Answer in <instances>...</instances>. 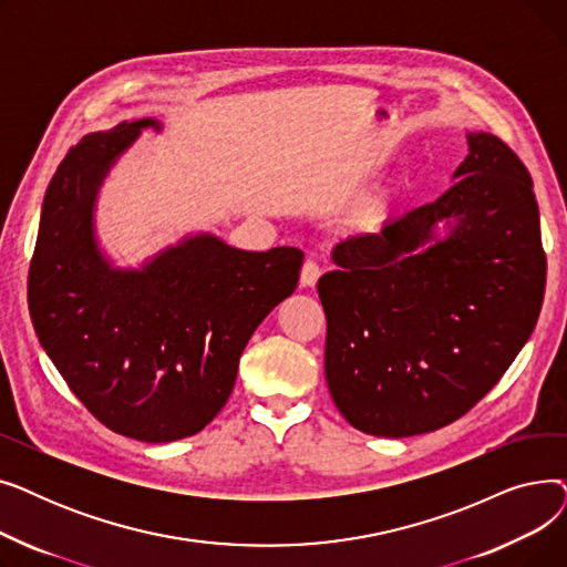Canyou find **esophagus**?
<instances>
[{"mask_svg": "<svg viewBox=\"0 0 567 567\" xmlns=\"http://www.w3.org/2000/svg\"><path fill=\"white\" fill-rule=\"evenodd\" d=\"M319 276H321L319 264L312 261V259H308V261L303 264V268H301V285H303V287H315L317 280H319Z\"/></svg>", "mask_w": 567, "mask_h": 567, "instance_id": "esophagus-1", "label": "esophagus"}]
</instances>
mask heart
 Returning <instances> with one entry per match:
<instances>
[{"mask_svg": "<svg viewBox=\"0 0 567 567\" xmlns=\"http://www.w3.org/2000/svg\"><path fill=\"white\" fill-rule=\"evenodd\" d=\"M374 214V208H368V212H365V218H370Z\"/></svg>", "mask_w": 567, "mask_h": 567, "instance_id": "b5f03b06", "label": "heart"}]
</instances>
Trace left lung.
I'll use <instances>...</instances> for the list:
<instances>
[{
    "label": "left lung",
    "mask_w": 567,
    "mask_h": 567,
    "mask_svg": "<svg viewBox=\"0 0 567 567\" xmlns=\"http://www.w3.org/2000/svg\"><path fill=\"white\" fill-rule=\"evenodd\" d=\"M436 202L333 248L319 278L326 383L349 425L434 432L478 404L538 321L547 257L530 174L492 133ZM445 221V237L435 225Z\"/></svg>",
    "instance_id": "8db88e82"
}]
</instances>
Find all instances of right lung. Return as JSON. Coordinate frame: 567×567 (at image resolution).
<instances>
[{
  "label": "right lung",
  "instance_id": "1",
  "mask_svg": "<svg viewBox=\"0 0 567 567\" xmlns=\"http://www.w3.org/2000/svg\"><path fill=\"white\" fill-rule=\"evenodd\" d=\"M156 118L84 135L48 186L27 301L39 342L105 427L146 443L193 436L231 395L264 317L293 293L299 248L238 250L184 238L142 268H114L94 236L105 174Z\"/></svg>",
  "mask_w": 567,
  "mask_h": 567
}]
</instances>
